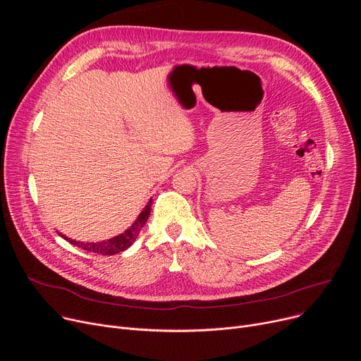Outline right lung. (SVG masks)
Returning a JSON list of instances; mask_svg holds the SVG:
<instances>
[{"label":"right lung","mask_w":361,"mask_h":361,"mask_svg":"<svg viewBox=\"0 0 361 361\" xmlns=\"http://www.w3.org/2000/svg\"><path fill=\"white\" fill-rule=\"evenodd\" d=\"M150 206H152V199L149 200V203L146 204V207L143 209V212L139 215V218L136 219V222L133 224L130 228L117 235L114 238H109L106 241H99V243H82V241H74V240H70L67 238L66 235H61L64 240H67L68 243L78 245V247L86 250V252H92V253H98V255H102V256H109V255H116V253H120V252H124L126 249H128L130 245L135 243V240L137 238L140 230L143 228V225L146 224L147 218H149V214H150Z\"/></svg>","instance_id":"add662e5"}]
</instances>
